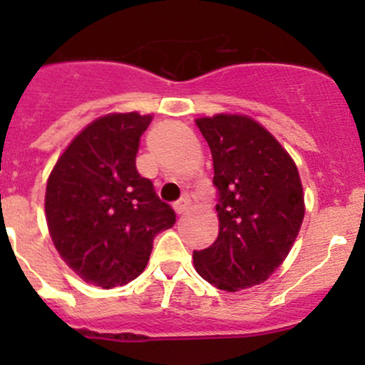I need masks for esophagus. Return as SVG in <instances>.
I'll use <instances>...</instances> for the list:
<instances>
[{
  "mask_svg": "<svg viewBox=\"0 0 365 365\" xmlns=\"http://www.w3.org/2000/svg\"><path fill=\"white\" fill-rule=\"evenodd\" d=\"M189 210H190V200L187 196L182 197V200L175 205V212L178 213V215H183V213H187Z\"/></svg>",
  "mask_w": 365,
  "mask_h": 365,
  "instance_id": "esophagus-1",
  "label": "esophagus"
}]
</instances>
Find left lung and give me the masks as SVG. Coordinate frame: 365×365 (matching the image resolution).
Segmentation results:
<instances>
[{"mask_svg": "<svg viewBox=\"0 0 365 365\" xmlns=\"http://www.w3.org/2000/svg\"><path fill=\"white\" fill-rule=\"evenodd\" d=\"M213 159L219 235L194 251L197 274L222 292L267 281L295 244L305 215L304 189L284 146L247 114L196 118Z\"/></svg>", "mask_w": 365, "mask_h": 365, "instance_id": "8db88e82", "label": "left lung"}]
</instances>
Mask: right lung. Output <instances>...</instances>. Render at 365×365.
Instances as JSON below:
<instances>
[{
	"label": "right lung",
	"instance_id": "1",
	"mask_svg": "<svg viewBox=\"0 0 365 365\" xmlns=\"http://www.w3.org/2000/svg\"><path fill=\"white\" fill-rule=\"evenodd\" d=\"M153 114L109 113L88 123L54 164L46 220L61 259L84 282L125 286L146 268L159 231L176 215L135 169Z\"/></svg>",
	"mask_w": 365,
	"mask_h": 365
}]
</instances>
